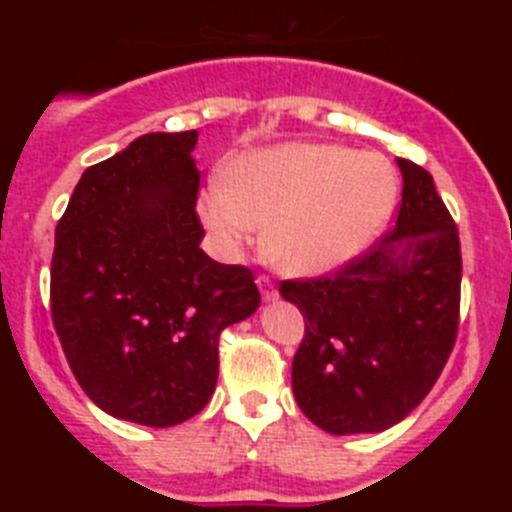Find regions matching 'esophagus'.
Segmentation results:
<instances>
[{
  "mask_svg": "<svg viewBox=\"0 0 512 512\" xmlns=\"http://www.w3.org/2000/svg\"><path fill=\"white\" fill-rule=\"evenodd\" d=\"M256 282H259L261 297H264V300H274V297H277V284H274V279H269L266 274H261Z\"/></svg>",
  "mask_w": 512,
  "mask_h": 512,
  "instance_id": "obj_1",
  "label": "esophagus"
}]
</instances>
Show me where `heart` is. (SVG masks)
Instances as JSON below:
<instances>
[{"instance_id":"obj_1","label":"heart","mask_w":512,"mask_h":512,"mask_svg":"<svg viewBox=\"0 0 512 512\" xmlns=\"http://www.w3.org/2000/svg\"><path fill=\"white\" fill-rule=\"evenodd\" d=\"M397 202V176L377 153L325 143H287L248 153L235 174H215L200 215L220 253L256 241L289 274H323L374 241Z\"/></svg>"}]
</instances>
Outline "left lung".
<instances>
[{"mask_svg":"<svg viewBox=\"0 0 512 512\" xmlns=\"http://www.w3.org/2000/svg\"><path fill=\"white\" fill-rule=\"evenodd\" d=\"M397 164V223L336 271L279 284L305 318L292 361L297 405L336 436L379 433L413 413L459 333V228L433 176Z\"/></svg>","mask_w":512,"mask_h":512,"instance_id":"8db88e82","label":"left lung"}]
</instances>
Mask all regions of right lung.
<instances>
[{"mask_svg": "<svg viewBox=\"0 0 512 512\" xmlns=\"http://www.w3.org/2000/svg\"><path fill=\"white\" fill-rule=\"evenodd\" d=\"M197 130L148 133L81 174L56 225L51 318L104 413L169 428L215 392L217 343L261 295L253 271L200 248Z\"/></svg>", "mask_w": 512, "mask_h": 512, "instance_id": "obj_1", "label": "right lung"}]
</instances>
